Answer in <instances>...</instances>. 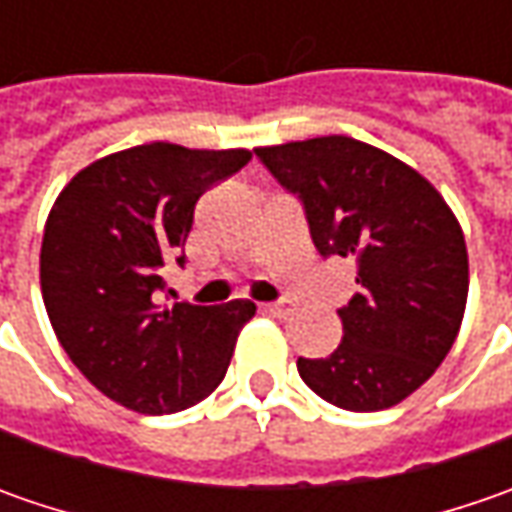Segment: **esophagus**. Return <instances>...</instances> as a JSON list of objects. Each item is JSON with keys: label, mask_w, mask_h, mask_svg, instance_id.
<instances>
[{"label": "esophagus", "mask_w": 512, "mask_h": 512, "mask_svg": "<svg viewBox=\"0 0 512 512\" xmlns=\"http://www.w3.org/2000/svg\"><path fill=\"white\" fill-rule=\"evenodd\" d=\"M262 310L270 313V316H276V319H287V316H293V305H290V302H267V305H262Z\"/></svg>", "instance_id": "34e87169"}]
</instances>
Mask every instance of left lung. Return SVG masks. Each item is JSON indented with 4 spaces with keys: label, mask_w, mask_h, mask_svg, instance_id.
<instances>
[{
    "label": "left lung",
    "mask_w": 512,
    "mask_h": 512,
    "mask_svg": "<svg viewBox=\"0 0 512 512\" xmlns=\"http://www.w3.org/2000/svg\"><path fill=\"white\" fill-rule=\"evenodd\" d=\"M256 156L305 205L316 250L356 259L342 344L325 359H299V376L342 410L399 404L436 373L462 327L470 276L459 219L419 170L350 136Z\"/></svg>",
    "instance_id": "obj_1"
}]
</instances>
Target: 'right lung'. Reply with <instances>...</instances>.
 <instances>
[{"label":"right lung","instance_id":"add662e5","mask_svg":"<svg viewBox=\"0 0 512 512\" xmlns=\"http://www.w3.org/2000/svg\"><path fill=\"white\" fill-rule=\"evenodd\" d=\"M250 162V150L150 142L70 179L50 207L39 282L70 362L116 404L165 416L207 399L256 305H156L168 267H185L199 196Z\"/></svg>","mask_w":512,"mask_h":512}]
</instances>
